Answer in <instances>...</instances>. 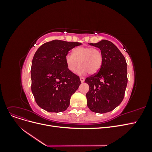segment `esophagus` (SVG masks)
<instances>
[{"mask_svg":"<svg viewBox=\"0 0 152 152\" xmlns=\"http://www.w3.org/2000/svg\"><path fill=\"white\" fill-rule=\"evenodd\" d=\"M80 82H81L82 83V82H84V80H85V79H84V77H80Z\"/></svg>","mask_w":152,"mask_h":152,"instance_id":"esophagus-1","label":"esophagus"}]
</instances>
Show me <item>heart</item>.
<instances>
[{
  "label": "heart",
  "instance_id": "b5f03b06",
  "mask_svg": "<svg viewBox=\"0 0 152 152\" xmlns=\"http://www.w3.org/2000/svg\"><path fill=\"white\" fill-rule=\"evenodd\" d=\"M67 68L72 72H74L77 67L80 66L77 73L79 75L88 72L93 75L98 73L103 62V53L96 48L80 46L75 48L72 54H68L65 57Z\"/></svg>",
  "mask_w": 152,
  "mask_h": 152
}]
</instances>
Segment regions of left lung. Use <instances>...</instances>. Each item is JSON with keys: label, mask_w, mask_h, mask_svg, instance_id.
<instances>
[{"label": "left lung", "mask_w": 152, "mask_h": 152, "mask_svg": "<svg viewBox=\"0 0 152 152\" xmlns=\"http://www.w3.org/2000/svg\"><path fill=\"white\" fill-rule=\"evenodd\" d=\"M89 44L101 50L103 62L97 73L85 80L89 86L86 94L87 107L95 113L111 112L124 97L127 84L126 59L116 45L107 40Z\"/></svg>", "instance_id": "left-lung-1"}]
</instances>
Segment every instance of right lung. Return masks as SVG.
Segmentation results:
<instances>
[{
  "mask_svg": "<svg viewBox=\"0 0 152 152\" xmlns=\"http://www.w3.org/2000/svg\"><path fill=\"white\" fill-rule=\"evenodd\" d=\"M79 42L54 40L35 52L31 67V92L39 107L49 112L65 111L81 82L68 70L65 57Z\"/></svg>",
  "mask_w": 152,
  "mask_h": 152,
  "instance_id": "obj_1",
  "label": "right lung"
}]
</instances>
